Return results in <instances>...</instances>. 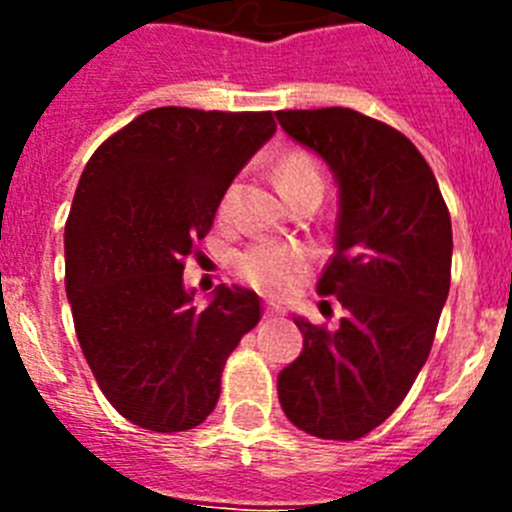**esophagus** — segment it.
Listing matches in <instances>:
<instances>
[{
  "label": "esophagus",
  "mask_w": 512,
  "mask_h": 512,
  "mask_svg": "<svg viewBox=\"0 0 512 512\" xmlns=\"http://www.w3.org/2000/svg\"><path fill=\"white\" fill-rule=\"evenodd\" d=\"M264 315H266V318H277V315H282V310H279L277 305H266Z\"/></svg>",
  "instance_id": "1"
}]
</instances>
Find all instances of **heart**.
Masks as SVG:
<instances>
[{"mask_svg": "<svg viewBox=\"0 0 512 512\" xmlns=\"http://www.w3.org/2000/svg\"><path fill=\"white\" fill-rule=\"evenodd\" d=\"M279 192L289 194L297 189H318L323 192V176H320L315 158L307 153H289L277 166ZM233 200V187L223 194V212ZM235 269L251 287L261 289L266 295H284L295 287L297 279L307 269V253L300 246H274V243H256L238 253Z\"/></svg>", "mask_w": 512, "mask_h": 512, "instance_id": "heart-1", "label": "heart"}]
</instances>
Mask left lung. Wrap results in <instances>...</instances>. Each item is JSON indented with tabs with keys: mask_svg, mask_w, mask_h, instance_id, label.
I'll return each instance as SVG.
<instances>
[{
	"mask_svg": "<svg viewBox=\"0 0 512 512\" xmlns=\"http://www.w3.org/2000/svg\"><path fill=\"white\" fill-rule=\"evenodd\" d=\"M277 120L336 176V253L318 292L346 310L336 330L295 318L305 343L279 372V402L300 431L356 441L395 413L431 354L451 284V217L400 130L348 107Z\"/></svg>",
	"mask_w": 512,
	"mask_h": 512,
	"instance_id": "8db88e82",
	"label": "left lung"
}]
</instances>
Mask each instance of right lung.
<instances>
[{"instance_id": "1", "label": "right lung", "mask_w": 512, "mask_h": 512, "mask_svg": "<svg viewBox=\"0 0 512 512\" xmlns=\"http://www.w3.org/2000/svg\"><path fill=\"white\" fill-rule=\"evenodd\" d=\"M274 133L271 112L156 107L104 140L81 174L63 233L66 295L99 390L140 428L200 425L225 361L259 323L256 292L220 284L197 307L182 274L230 182Z\"/></svg>"}]
</instances>
